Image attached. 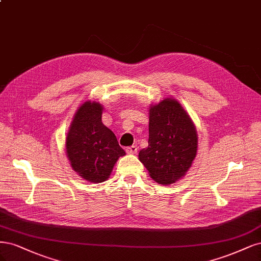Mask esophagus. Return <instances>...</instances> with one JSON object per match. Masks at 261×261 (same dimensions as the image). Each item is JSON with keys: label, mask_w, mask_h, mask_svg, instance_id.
Masks as SVG:
<instances>
[{"label": "esophagus", "mask_w": 261, "mask_h": 261, "mask_svg": "<svg viewBox=\"0 0 261 261\" xmlns=\"http://www.w3.org/2000/svg\"><path fill=\"white\" fill-rule=\"evenodd\" d=\"M125 152H127L128 154L132 155V154H136L138 152V147L136 145H132V146H129L125 148Z\"/></svg>", "instance_id": "34e87169"}]
</instances>
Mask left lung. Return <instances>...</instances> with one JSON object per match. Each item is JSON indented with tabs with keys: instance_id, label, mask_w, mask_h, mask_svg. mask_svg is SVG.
Segmentation results:
<instances>
[{
	"instance_id": "1",
	"label": "left lung",
	"mask_w": 261,
	"mask_h": 261,
	"mask_svg": "<svg viewBox=\"0 0 261 261\" xmlns=\"http://www.w3.org/2000/svg\"><path fill=\"white\" fill-rule=\"evenodd\" d=\"M148 115V146L140 150L139 159L155 182L170 186L187 174L196 157V127L171 97L149 105Z\"/></svg>"
}]
</instances>
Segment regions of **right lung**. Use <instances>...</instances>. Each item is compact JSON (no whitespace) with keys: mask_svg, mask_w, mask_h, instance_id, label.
I'll return each instance as SVG.
<instances>
[{"mask_svg":"<svg viewBox=\"0 0 261 261\" xmlns=\"http://www.w3.org/2000/svg\"><path fill=\"white\" fill-rule=\"evenodd\" d=\"M103 105L87 100L75 112L66 137V154L83 180L102 183L125 155L114 132L102 122Z\"/></svg>","mask_w":261,"mask_h":261,"instance_id":"add662e5","label":"right lung"}]
</instances>
